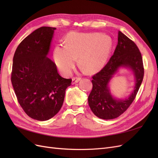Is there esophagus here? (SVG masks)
Listing matches in <instances>:
<instances>
[{
  "mask_svg": "<svg viewBox=\"0 0 158 158\" xmlns=\"http://www.w3.org/2000/svg\"><path fill=\"white\" fill-rule=\"evenodd\" d=\"M80 80H81V78H80V77H74L73 78V80H72V84H74L78 82Z\"/></svg>",
  "mask_w": 158,
  "mask_h": 158,
  "instance_id": "esophagus-1",
  "label": "esophagus"
}]
</instances>
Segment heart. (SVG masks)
Listing matches in <instances>:
<instances>
[{
  "label": "heart",
  "mask_w": 158,
  "mask_h": 158,
  "mask_svg": "<svg viewBox=\"0 0 158 158\" xmlns=\"http://www.w3.org/2000/svg\"><path fill=\"white\" fill-rule=\"evenodd\" d=\"M112 43L111 38L98 33H70L65 45H56L53 53L58 69L69 74L74 67L78 57L80 65L87 73L101 69L107 60Z\"/></svg>",
  "instance_id": "1"
}]
</instances>
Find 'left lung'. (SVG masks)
Returning <instances> with one entry per match:
<instances>
[{
    "instance_id": "1",
    "label": "left lung",
    "mask_w": 158,
    "mask_h": 158,
    "mask_svg": "<svg viewBox=\"0 0 158 158\" xmlns=\"http://www.w3.org/2000/svg\"><path fill=\"white\" fill-rule=\"evenodd\" d=\"M130 68L135 78V86L129 97L125 100L114 98L110 92L109 82L119 68ZM142 55L135 42L119 31L118 44L113 55L99 73L92 76L93 88L88 96V104L98 117L109 120L121 115L135 99L144 78Z\"/></svg>"
}]
</instances>
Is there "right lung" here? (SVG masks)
Returning a JSON list of instances; mask_svg holds the SVG:
<instances>
[{"mask_svg": "<svg viewBox=\"0 0 158 158\" xmlns=\"http://www.w3.org/2000/svg\"><path fill=\"white\" fill-rule=\"evenodd\" d=\"M55 27H41L27 36L13 58L11 82L18 103L30 117L44 121L63 106L72 79L59 74L47 55Z\"/></svg>", "mask_w": 158, "mask_h": 158, "instance_id": "add662e5", "label": "right lung"}]
</instances>
